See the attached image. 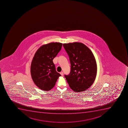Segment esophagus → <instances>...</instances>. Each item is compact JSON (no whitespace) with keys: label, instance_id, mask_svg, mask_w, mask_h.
<instances>
[{"label":"esophagus","instance_id":"1","mask_svg":"<svg viewBox=\"0 0 128 128\" xmlns=\"http://www.w3.org/2000/svg\"><path fill=\"white\" fill-rule=\"evenodd\" d=\"M60 74H61L62 76H63L64 73L63 72H60Z\"/></svg>","mask_w":128,"mask_h":128}]
</instances>
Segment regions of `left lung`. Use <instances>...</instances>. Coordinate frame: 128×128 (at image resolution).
Returning a JSON list of instances; mask_svg holds the SVG:
<instances>
[{"instance_id":"obj_1","label":"left lung","mask_w":128,"mask_h":128,"mask_svg":"<svg viewBox=\"0 0 128 128\" xmlns=\"http://www.w3.org/2000/svg\"><path fill=\"white\" fill-rule=\"evenodd\" d=\"M63 45L71 65L70 74L64 75L69 86L75 92L86 90L93 84L97 75V63L92 52L80 42Z\"/></svg>"}]
</instances>
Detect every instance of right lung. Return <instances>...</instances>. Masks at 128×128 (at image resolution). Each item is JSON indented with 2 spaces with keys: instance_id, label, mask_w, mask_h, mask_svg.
<instances>
[{
  "instance_id": "right-lung-1",
  "label": "right lung",
  "mask_w": 128,
  "mask_h": 128,
  "mask_svg": "<svg viewBox=\"0 0 128 128\" xmlns=\"http://www.w3.org/2000/svg\"><path fill=\"white\" fill-rule=\"evenodd\" d=\"M62 44L52 42L43 45L34 54L30 66L31 78L40 89L48 91L54 88L59 77L53 59L61 49Z\"/></svg>"
}]
</instances>
